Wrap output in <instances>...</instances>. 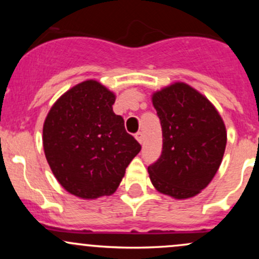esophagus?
Returning a JSON list of instances; mask_svg holds the SVG:
<instances>
[{"instance_id": "1", "label": "esophagus", "mask_w": 259, "mask_h": 259, "mask_svg": "<svg viewBox=\"0 0 259 259\" xmlns=\"http://www.w3.org/2000/svg\"><path fill=\"white\" fill-rule=\"evenodd\" d=\"M135 138H136V140H138V141L140 142V144H142V142H144V133H142V132L136 133Z\"/></svg>"}]
</instances>
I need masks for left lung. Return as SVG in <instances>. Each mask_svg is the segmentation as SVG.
Segmentation results:
<instances>
[{
	"mask_svg": "<svg viewBox=\"0 0 259 259\" xmlns=\"http://www.w3.org/2000/svg\"><path fill=\"white\" fill-rule=\"evenodd\" d=\"M162 126L159 158L148 165L153 186L174 198L196 196L221 165L227 130L206 97L191 86L177 82L153 95Z\"/></svg>",
	"mask_w": 259,
	"mask_h": 259,
	"instance_id": "left-lung-1",
	"label": "left lung"
}]
</instances>
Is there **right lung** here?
<instances>
[{"label": "right lung", "mask_w": 259, "mask_h": 259, "mask_svg": "<svg viewBox=\"0 0 259 259\" xmlns=\"http://www.w3.org/2000/svg\"><path fill=\"white\" fill-rule=\"evenodd\" d=\"M115 96L95 80L80 82L52 106L44 150L56 179L81 198L111 195L141 150L113 112Z\"/></svg>", "instance_id": "add662e5"}]
</instances>
